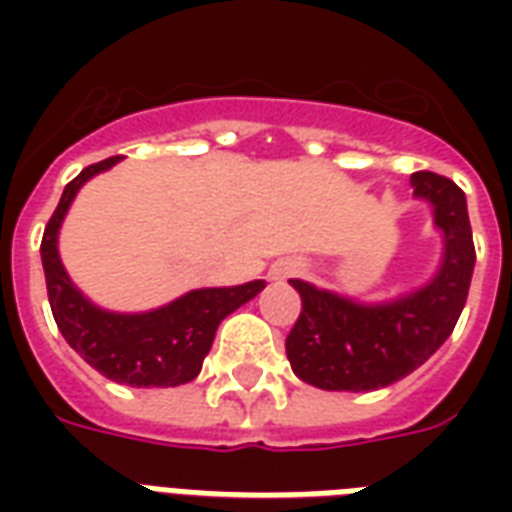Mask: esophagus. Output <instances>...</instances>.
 I'll return each instance as SVG.
<instances>
[{
	"label": "esophagus",
	"instance_id": "esophagus-1",
	"mask_svg": "<svg viewBox=\"0 0 512 512\" xmlns=\"http://www.w3.org/2000/svg\"><path fill=\"white\" fill-rule=\"evenodd\" d=\"M299 274V268L293 266V263H285V266H279L274 271V279H288V277H296Z\"/></svg>",
	"mask_w": 512,
	"mask_h": 512
}]
</instances>
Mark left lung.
Segmentation results:
<instances>
[{
	"label": "left lung",
	"instance_id": "8db88e82",
	"mask_svg": "<svg viewBox=\"0 0 512 512\" xmlns=\"http://www.w3.org/2000/svg\"><path fill=\"white\" fill-rule=\"evenodd\" d=\"M414 194L433 202L444 230V263L428 288L384 307H365L290 279L301 312L288 340L293 373L332 392H370L414 373L461 318L474 271L472 224L463 191L444 175L414 172Z\"/></svg>",
	"mask_w": 512,
	"mask_h": 512
}]
</instances>
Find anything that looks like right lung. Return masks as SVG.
Listing matches in <instances>:
<instances>
[{
	"mask_svg": "<svg viewBox=\"0 0 512 512\" xmlns=\"http://www.w3.org/2000/svg\"><path fill=\"white\" fill-rule=\"evenodd\" d=\"M117 161L120 156L84 167L65 186L60 205L54 208L43 230L40 257L46 271L51 312L68 345L101 376L128 386L189 384L202 370V359L211 351L219 323L241 304L255 299L266 288V282L257 279L238 288L191 290L167 307L145 315H115L93 307L73 288L62 268L57 255V230L84 180L104 172Z\"/></svg>",
	"mask_w": 512,
	"mask_h": 512,
	"instance_id": "1",
	"label": "right lung"
}]
</instances>
